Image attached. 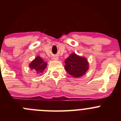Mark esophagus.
<instances>
[{
    "label": "esophagus",
    "instance_id": "obj_1",
    "mask_svg": "<svg viewBox=\"0 0 121 121\" xmlns=\"http://www.w3.org/2000/svg\"><path fill=\"white\" fill-rule=\"evenodd\" d=\"M58 59V57H57V56H54V57H53L54 60H57Z\"/></svg>",
    "mask_w": 121,
    "mask_h": 121
}]
</instances>
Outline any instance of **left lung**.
<instances>
[{"label":"left lung","mask_w":121,"mask_h":121,"mask_svg":"<svg viewBox=\"0 0 121 121\" xmlns=\"http://www.w3.org/2000/svg\"><path fill=\"white\" fill-rule=\"evenodd\" d=\"M64 68L69 75L79 78L84 75L89 68V63L86 58L75 53H72L65 60Z\"/></svg>","instance_id":"8db88e82"}]
</instances>
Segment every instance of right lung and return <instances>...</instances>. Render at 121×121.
I'll use <instances>...</instances> for the list:
<instances>
[{
  "label": "right lung",
  "instance_id": "add662e5",
  "mask_svg": "<svg viewBox=\"0 0 121 121\" xmlns=\"http://www.w3.org/2000/svg\"><path fill=\"white\" fill-rule=\"evenodd\" d=\"M47 63L44 61L43 60L40 56H37L29 64V67L30 68V69L33 70L35 73L39 74V73H42L43 72V71L47 67Z\"/></svg>",
  "mask_w": 121,
  "mask_h": 121
}]
</instances>
